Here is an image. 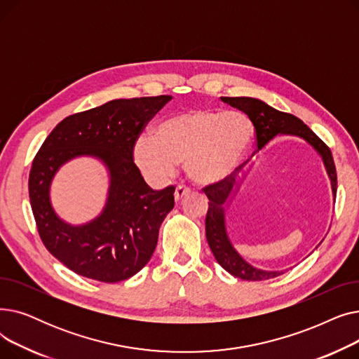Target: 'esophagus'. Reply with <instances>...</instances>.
<instances>
[{
    "label": "esophagus",
    "mask_w": 359,
    "mask_h": 359,
    "mask_svg": "<svg viewBox=\"0 0 359 359\" xmlns=\"http://www.w3.org/2000/svg\"><path fill=\"white\" fill-rule=\"evenodd\" d=\"M189 194H191V189H189V187H186V186H183V184H179V186L176 187L175 199H176V202H180L186 195H189Z\"/></svg>",
    "instance_id": "esophagus-1"
}]
</instances>
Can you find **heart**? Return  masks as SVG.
Segmentation results:
<instances>
[{"mask_svg":"<svg viewBox=\"0 0 359 359\" xmlns=\"http://www.w3.org/2000/svg\"><path fill=\"white\" fill-rule=\"evenodd\" d=\"M255 129L241 111L194 109L163 121L156 135L142 134L134 160L148 177L161 182L186 163V172L202 184L230 179L246 158Z\"/></svg>","mask_w":359,"mask_h":359,"instance_id":"1","label":"heart"}]
</instances>
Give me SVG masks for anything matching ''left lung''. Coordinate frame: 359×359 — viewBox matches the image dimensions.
<instances>
[{
    "label": "left lung",
    "instance_id": "left-lung-1",
    "mask_svg": "<svg viewBox=\"0 0 359 359\" xmlns=\"http://www.w3.org/2000/svg\"><path fill=\"white\" fill-rule=\"evenodd\" d=\"M221 100L246 113L249 116L256 129L257 151L272 141L276 135L298 137L310 144L323 160L327 176L330 179L333 199L336 198L337 177L330 149L303 121L294 115H290V113L279 111L255 97H221ZM244 177H246V175L240 177V180H236V177L231 176L221 183L203 187L205 195L210 199V208L205 221L206 240H208L211 252L214 253L217 262L229 273L246 280H265L276 278L284 273V271H263L252 266L234 249L227 233V227H225V208H227L230 201L237 194L240 183Z\"/></svg>",
    "mask_w": 359,
    "mask_h": 359
}]
</instances>
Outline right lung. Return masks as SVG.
<instances>
[{"label": "right lung", "mask_w": 359, "mask_h": 359, "mask_svg": "<svg viewBox=\"0 0 359 359\" xmlns=\"http://www.w3.org/2000/svg\"><path fill=\"white\" fill-rule=\"evenodd\" d=\"M172 99H116L75 113L55 126L36 154L29 196L37 231L50 255L72 272L113 284L138 273L153 256L160 225L175 206V186L151 189L134 163V145ZM79 156L104 163L109 189L96 219L72 226L54 212L50 184L64 163Z\"/></svg>", "instance_id": "right-lung-1"}]
</instances>
